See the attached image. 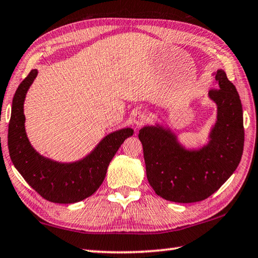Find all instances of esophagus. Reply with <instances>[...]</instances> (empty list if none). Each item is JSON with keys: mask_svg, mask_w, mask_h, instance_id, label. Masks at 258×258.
Returning <instances> with one entry per match:
<instances>
[{"mask_svg": "<svg viewBox=\"0 0 258 258\" xmlns=\"http://www.w3.org/2000/svg\"><path fill=\"white\" fill-rule=\"evenodd\" d=\"M146 119H148V115L145 112H138L134 116V124L136 127H140L146 122Z\"/></svg>", "mask_w": 258, "mask_h": 258, "instance_id": "1", "label": "esophagus"}]
</instances>
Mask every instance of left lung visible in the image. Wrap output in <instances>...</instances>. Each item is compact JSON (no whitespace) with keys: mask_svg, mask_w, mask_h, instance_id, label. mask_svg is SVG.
I'll use <instances>...</instances> for the list:
<instances>
[{"mask_svg":"<svg viewBox=\"0 0 258 258\" xmlns=\"http://www.w3.org/2000/svg\"><path fill=\"white\" fill-rule=\"evenodd\" d=\"M217 89L208 97L217 117L208 142L186 148L168 124L156 122L140 130L146 176L155 194L180 204L205 200L215 194L238 166L244 150L243 106L223 69L213 74Z\"/></svg>","mask_w":258,"mask_h":258,"instance_id":"8db88e82","label":"left lung"}]
</instances>
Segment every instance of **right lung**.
I'll list each match as a JSON object with an SVG mask.
<instances>
[{"instance_id":"right-lung-1","label":"right lung","mask_w":258,"mask_h":258,"mask_svg":"<svg viewBox=\"0 0 258 258\" xmlns=\"http://www.w3.org/2000/svg\"><path fill=\"white\" fill-rule=\"evenodd\" d=\"M37 76L38 70L32 69L14 94L8 134L10 158L29 185L44 199L55 204L78 203L103 183L110 161L134 131L124 127L108 133L87 155L73 162L40 154L28 139L24 116V100Z\"/></svg>"}]
</instances>
